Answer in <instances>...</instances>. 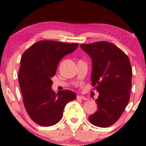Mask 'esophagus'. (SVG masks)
<instances>
[{
	"label": "esophagus",
	"mask_w": 146,
	"mask_h": 146,
	"mask_svg": "<svg viewBox=\"0 0 146 146\" xmlns=\"http://www.w3.org/2000/svg\"><path fill=\"white\" fill-rule=\"evenodd\" d=\"M76 98L78 100H87V98L84 96H82V95H78L77 96H76Z\"/></svg>",
	"instance_id": "obj_1"
}]
</instances>
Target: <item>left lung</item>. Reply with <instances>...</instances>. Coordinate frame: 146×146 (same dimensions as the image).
Instances as JSON below:
<instances>
[{"instance_id":"obj_1","label":"left lung","mask_w":146,"mask_h":146,"mask_svg":"<svg viewBox=\"0 0 146 146\" xmlns=\"http://www.w3.org/2000/svg\"><path fill=\"white\" fill-rule=\"evenodd\" d=\"M80 48L91 58L92 86L99 92L95 100L98 108L89 120L96 126H110L120 117L130 97V62L120 48L109 42L82 44Z\"/></svg>"}]
</instances>
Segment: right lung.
<instances>
[{"instance_id":"right-lung-1","label":"right lung","mask_w":146,"mask_h":146,"mask_svg":"<svg viewBox=\"0 0 146 146\" xmlns=\"http://www.w3.org/2000/svg\"><path fill=\"white\" fill-rule=\"evenodd\" d=\"M77 43L41 41L23 53L20 61L18 82L23 102L32 120L42 126H50L61 119L65 106L76 99L70 90L53 91L51 78L65 55L77 48Z\"/></svg>"}]
</instances>
